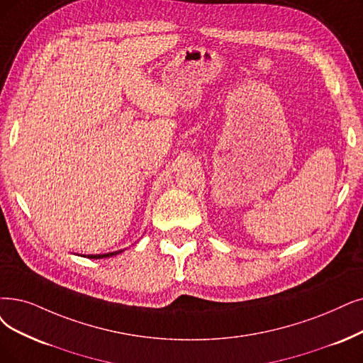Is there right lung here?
I'll return each instance as SVG.
<instances>
[{
	"mask_svg": "<svg viewBox=\"0 0 363 363\" xmlns=\"http://www.w3.org/2000/svg\"><path fill=\"white\" fill-rule=\"evenodd\" d=\"M123 250H118V252H111V253H104V255H88L89 259H103V257H111V256H116L122 253ZM86 257V256H84Z\"/></svg>",
	"mask_w": 363,
	"mask_h": 363,
	"instance_id": "obj_1",
	"label": "right lung"
}]
</instances>
